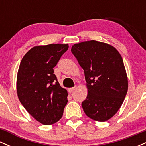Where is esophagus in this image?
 I'll list each match as a JSON object with an SVG mask.
<instances>
[{"mask_svg":"<svg viewBox=\"0 0 146 146\" xmlns=\"http://www.w3.org/2000/svg\"><path fill=\"white\" fill-rule=\"evenodd\" d=\"M76 88V86H74V87H71V88H68V92L69 93H72L73 91H74V90Z\"/></svg>","mask_w":146,"mask_h":146,"instance_id":"1","label":"esophagus"}]
</instances>
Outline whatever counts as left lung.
<instances>
[{"instance_id": "1", "label": "left lung", "mask_w": 146, "mask_h": 146, "mask_svg": "<svg viewBox=\"0 0 146 146\" xmlns=\"http://www.w3.org/2000/svg\"><path fill=\"white\" fill-rule=\"evenodd\" d=\"M71 52L84 69L88 88L82 102L84 111L95 121H107L119 109L128 91L121 55L111 45L95 40L75 44Z\"/></svg>"}]
</instances>
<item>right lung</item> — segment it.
I'll use <instances>...</instances> for the list:
<instances>
[{
	"label": "right lung",
	"instance_id": "1",
	"mask_svg": "<svg viewBox=\"0 0 146 146\" xmlns=\"http://www.w3.org/2000/svg\"><path fill=\"white\" fill-rule=\"evenodd\" d=\"M68 44L34 46L23 57L17 75L18 99L27 111L44 125L56 123L68 102L67 90L60 86L53 68Z\"/></svg>",
	"mask_w": 146,
	"mask_h": 146
}]
</instances>
